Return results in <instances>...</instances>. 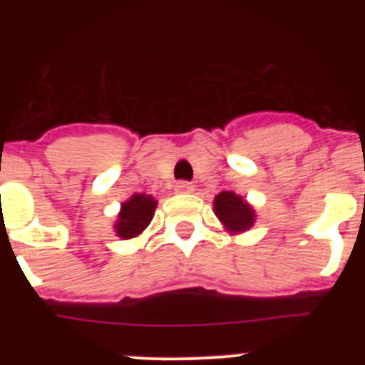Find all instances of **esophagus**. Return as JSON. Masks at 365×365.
I'll use <instances>...</instances> for the list:
<instances>
[{
  "label": "esophagus",
  "mask_w": 365,
  "mask_h": 365,
  "mask_svg": "<svg viewBox=\"0 0 365 365\" xmlns=\"http://www.w3.org/2000/svg\"><path fill=\"white\" fill-rule=\"evenodd\" d=\"M175 190L180 194H190L194 190V185L190 182H185V180H180V182H176Z\"/></svg>",
  "instance_id": "1"
}]
</instances>
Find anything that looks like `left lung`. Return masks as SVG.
<instances>
[{
  "label": "left lung",
  "mask_w": 365,
  "mask_h": 365,
  "mask_svg": "<svg viewBox=\"0 0 365 365\" xmlns=\"http://www.w3.org/2000/svg\"><path fill=\"white\" fill-rule=\"evenodd\" d=\"M213 212L230 233H244L256 220L252 206L235 192L217 194L213 200Z\"/></svg>",
  "instance_id": "8db88e82"
}]
</instances>
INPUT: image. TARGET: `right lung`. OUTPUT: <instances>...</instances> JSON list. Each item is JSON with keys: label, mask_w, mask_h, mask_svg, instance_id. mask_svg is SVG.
<instances>
[{"label": "right lung", "mask_w": 365, "mask_h": 365, "mask_svg": "<svg viewBox=\"0 0 365 365\" xmlns=\"http://www.w3.org/2000/svg\"><path fill=\"white\" fill-rule=\"evenodd\" d=\"M155 206L157 201L146 194H134L130 200L125 201L118 213L116 224H114V231L118 237L128 240V238L141 235L146 226L152 222Z\"/></svg>", "instance_id": "obj_1"}]
</instances>
